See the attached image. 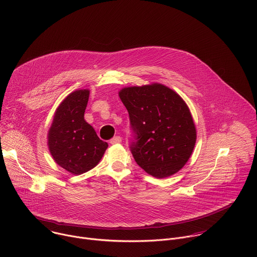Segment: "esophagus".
Wrapping results in <instances>:
<instances>
[{
  "mask_svg": "<svg viewBox=\"0 0 257 257\" xmlns=\"http://www.w3.org/2000/svg\"><path fill=\"white\" fill-rule=\"evenodd\" d=\"M121 142H122V138L120 136H116V137H114V138L109 140V143H111V144H118V143H121Z\"/></svg>",
  "mask_w": 257,
  "mask_h": 257,
  "instance_id": "1",
  "label": "esophagus"
}]
</instances>
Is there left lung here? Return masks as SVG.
Listing matches in <instances>:
<instances>
[{
    "label": "left lung",
    "instance_id": "obj_1",
    "mask_svg": "<svg viewBox=\"0 0 257 257\" xmlns=\"http://www.w3.org/2000/svg\"><path fill=\"white\" fill-rule=\"evenodd\" d=\"M119 96L136 134L130 149L137 165L159 179L179 172L196 142L195 124L184 99L161 83L124 87Z\"/></svg>",
    "mask_w": 257,
    "mask_h": 257
}]
</instances>
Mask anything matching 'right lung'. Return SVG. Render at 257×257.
I'll use <instances>...</instances> for the list:
<instances>
[{
  "label": "right lung",
  "mask_w": 257,
  "mask_h": 257,
  "mask_svg": "<svg viewBox=\"0 0 257 257\" xmlns=\"http://www.w3.org/2000/svg\"><path fill=\"white\" fill-rule=\"evenodd\" d=\"M89 89L68 94L57 107L48 133V146L54 161L73 175L93 169L101 160L107 143L84 120Z\"/></svg>",
  "instance_id": "right-lung-1"
}]
</instances>
